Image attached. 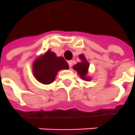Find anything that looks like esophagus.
<instances>
[{"mask_svg":"<svg viewBox=\"0 0 135 135\" xmlns=\"http://www.w3.org/2000/svg\"><path fill=\"white\" fill-rule=\"evenodd\" d=\"M68 65H69L70 68L72 67V65H73V61H71V60H70V61H68Z\"/></svg>","mask_w":135,"mask_h":135,"instance_id":"esophagus-1","label":"esophagus"}]
</instances>
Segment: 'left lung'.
Masks as SVG:
<instances>
[{
  "instance_id": "left-lung-1",
  "label": "left lung",
  "mask_w": 135,
  "mask_h": 135,
  "mask_svg": "<svg viewBox=\"0 0 135 135\" xmlns=\"http://www.w3.org/2000/svg\"><path fill=\"white\" fill-rule=\"evenodd\" d=\"M79 57L81 61L78 62L76 65H75L73 67V68L78 73L79 76L81 77L82 79L85 80V81H90L91 77L89 76H88V68H89V63H88V61H87L86 58H85L84 54H80L79 56Z\"/></svg>"
}]
</instances>
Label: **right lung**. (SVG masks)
Segmentation results:
<instances>
[{
    "label": "right lung",
    "instance_id": "obj_1",
    "mask_svg": "<svg viewBox=\"0 0 135 135\" xmlns=\"http://www.w3.org/2000/svg\"><path fill=\"white\" fill-rule=\"evenodd\" d=\"M68 68V64L63 57L56 56V53L48 50L33 61L32 74L40 83L49 85L55 80L59 70Z\"/></svg>",
    "mask_w": 135,
    "mask_h": 135
}]
</instances>
